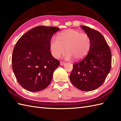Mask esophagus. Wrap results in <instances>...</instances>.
<instances>
[{
  "instance_id": "obj_1",
  "label": "esophagus",
  "mask_w": 121,
  "mask_h": 121,
  "mask_svg": "<svg viewBox=\"0 0 121 121\" xmlns=\"http://www.w3.org/2000/svg\"><path fill=\"white\" fill-rule=\"evenodd\" d=\"M65 63L64 62H62V61H61V62H60V65H65Z\"/></svg>"
}]
</instances>
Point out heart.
I'll return each instance as SVG.
<instances>
[{"label":"heart","mask_w":121,"mask_h":121,"mask_svg":"<svg viewBox=\"0 0 121 121\" xmlns=\"http://www.w3.org/2000/svg\"><path fill=\"white\" fill-rule=\"evenodd\" d=\"M57 40L52 39L50 49L54 58L58 59L67 52L65 58L70 60L72 58L76 61L83 59L87 56L91 47V39L88 35L79 30L67 29L57 35Z\"/></svg>","instance_id":"heart-1"}]
</instances>
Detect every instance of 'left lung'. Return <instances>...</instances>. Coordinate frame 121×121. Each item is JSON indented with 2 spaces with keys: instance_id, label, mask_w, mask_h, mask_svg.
<instances>
[{
  "instance_id": "obj_1",
  "label": "left lung",
  "mask_w": 121,
  "mask_h": 121,
  "mask_svg": "<svg viewBox=\"0 0 121 121\" xmlns=\"http://www.w3.org/2000/svg\"><path fill=\"white\" fill-rule=\"evenodd\" d=\"M81 28L90 38V49L82 61L73 65L70 79L78 89L91 91L102 85L110 71L111 51L100 32L87 26Z\"/></svg>"
}]
</instances>
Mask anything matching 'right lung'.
Wrapping results in <instances>:
<instances>
[{"mask_svg": "<svg viewBox=\"0 0 121 121\" xmlns=\"http://www.w3.org/2000/svg\"><path fill=\"white\" fill-rule=\"evenodd\" d=\"M58 27L38 26L20 37L12 55V67L19 83L30 92L46 89L59 65L50 51V42Z\"/></svg>", "mask_w": 121, "mask_h": 121, "instance_id": "add662e5", "label": "right lung"}]
</instances>
